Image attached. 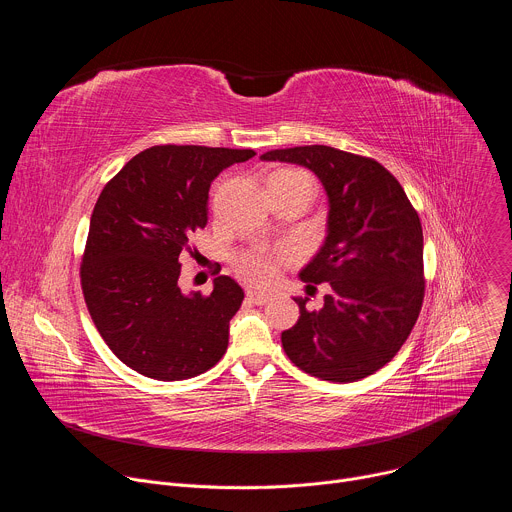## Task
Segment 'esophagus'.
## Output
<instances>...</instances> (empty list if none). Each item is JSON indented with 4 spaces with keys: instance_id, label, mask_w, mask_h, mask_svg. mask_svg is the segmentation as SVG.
<instances>
[{
    "instance_id": "obj_1",
    "label": "esophagus",
    "mask_w": 512,
    "mask_h": 512,
    "mask_svg": "<svg viewBox=\"0 0 512 512\" xmlns=\"http://www.w3.org/2000/svg\"><path fill=\"white\" fill-rule=\"evenodd\" d=\"M247 300H249V302H253V304H257V306H265V304L269 302V296H267V294H263V291L249 289V291H247Z\"/></svg>"
}]
</instances>
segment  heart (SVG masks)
<instances>
[{
  "mask_svg": "<svg viewBox=\"0 0 512 512\" xmlns=\"http://www.w3.org/2000/svg\"><path fill=\"white\" fill-rule=\"evenodd\" d=\"M296 182V180H310V176L302 170H277L275 174L269 176V182ZM312 182V180H310ZM237 271L253 281V283H267L271 281L273 273H275V265L273 259L263 255V253H245L237 259Z\"/></svg>",
  "mask_w": 512,
  "mask_h": 512,
  "instance_id": "obj_1",
  "label": "heart"
}]
</instances>
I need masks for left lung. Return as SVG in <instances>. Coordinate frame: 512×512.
<instances>
[{
  "label": "left lung",
  "mask_w": 512,
  "mask_h": 512,
  "mask_svg": "<svg viewBox=\"0 0 512 512\" xmlns=\"http://www.w3.org/2000/svg\"><path fill=\"white\" fill-rule=\"evenodd\" d=\"M263 160L310 168L330 198L328 237L302 269L330 283L322 310L296 298L300 320L281 332L289 360L304 373L352 383L383 369L409 338L425 296L423 231L399 180L377 160L330 145L271 150Z\"/></svg>",
  "instance_id": "1"
}]
</instances>
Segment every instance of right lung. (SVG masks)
Here are the masks:
<instances>
[{"mask_svg":"<svg viewBox=\"0 0 512 512\" xmlns=\"http://www.w3.org/2000/svg\"><path fill=\"white\" fill-rule=\"evenodd\" d=\"M253 156V150L154 145L131 158L99 194L81 287L101 338L139 375L192 379L227 352L243 289L218 275L208 296H184L180 255L192 253V233L208 223L210 182Z\"/></svg>","mask_w":512,"mask_h":512,"instance_id":"obj_1","label":"right lung"}]
</instances>
